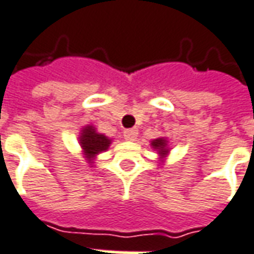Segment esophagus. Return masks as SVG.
I'll return each mask as SVG.
<instances>
[{"mask_svg": "<svg viewBox=\"0 0 254 254\" xmlns=\"http://www.w3.org/2000/svg\"><path fill=\"white\" fill-rule=\"evenodd\" d=\"M136 136H138V130H136V128L124 130V138H126L127 141H135Z\"/></svg>", "mask_w": 254, "mask_h": 254, "instance_id": "obj_1", "label": "esophagus"}]
</instances>
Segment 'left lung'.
<instances>
[{
    "label": "left lung",
    "instance_id": "left-lung-1",
    "mask_svg": "<svg viewBox=\"0 0 254 254\" xmlns=\"http://www.w3.org/2000/svg\"><path fill=\"white\" fill-rule=\"evenodd\" d=\"M152 146L156 147V149H160L161 150V153H165L167 150H165V139H161V138H159V139H156V141L152 142Z\"/></svg>",
    "mask_w": 254,
    "mask_h": 254
}]
</instances>
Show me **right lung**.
<instances>
[{
    "mask_svg": "<svg viewBox=\"0 0 254 254\" xmlns=\"http://www.w3.org/2000/svg\"><path fill=\"white\" fill-rule=\"evenodd\" d=\"M109 143H111V139H108L107 136L102 134H97L91 126H87L80 136V145L90 160L93 159L95 154L107 150Z\"/></svg>",
    "mask_w": 254,
    "mask_h": 254,
    "instance_id": "right-lung-1",
    "label": "right lung"
}]
</instances>
